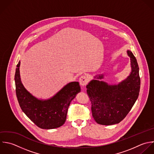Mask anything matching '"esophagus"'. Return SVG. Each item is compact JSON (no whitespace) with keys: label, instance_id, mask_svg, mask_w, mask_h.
Returning a JSON list of instances; mask_svg holds the SVG:
<instances>
[{"label":"esophagus","instance_id":"esophagus-1","mask_svg":"<svg viewBox=\"0 0 154 154\" xmlns=\"http://www.w3.org/2000/svg\"><path fill=\"white\" fill-rule=\"evenodd\" d=\"M88 81H89L88 78L86 75H82V76L80 77V79H79V83H80V84L82 86H86V85L88 84Z\"/></svg>","mask_w":154,"mask_h":154}]
</instances>
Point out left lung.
Returning <instances> with one entry per match:
<instances>
[{
	"label": "left lung",
	"mask_w": 154,
	"mask_h": 154,
	"mask_svg": "<svg viewBox=\"0 0 154 154\" xmlns=\"http://www.w3.org/2000/svg\"><path fill=\"white\" fill-rule=\"evenodd\" d=\"M127 53L130 57L132 71L127 79L118 85H109L93 80L86 86L92 116L98 124L111 125L119 123L130 112L139 97V65L133 53L129 50ZM97 78L101 79L103 75Z\"/></svg>",
	"instance_id": "obj_1"
}]
</instances>
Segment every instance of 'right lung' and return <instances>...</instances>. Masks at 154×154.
I'll return each instance as SVG.
<instances>
[{
    "instance_id": "right-lung-1",
    "label": "right lung",
    "mask_w": 154,
    "mask_h": 154,
    "mask_svg": "<svg viewBox=\"0 0 154 154\" xmlns=\"http://www.w3.org/2000/svg\"><path fill=\"white\" fill-rule=\"evenodd\" d=\"M19 61L15 73V92L19 105L26 115L42 129H53L64 124L68 107L76 94L80 92L79 82L64 86L50 100L42 101L32 96L24 88L20 77Z\"/></svg>"
}]
</instances>
